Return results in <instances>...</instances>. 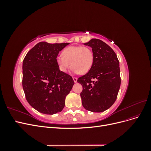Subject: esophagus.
<instances>
[{
    "mask_svg": "<svg viewBox=\"0 0 151 151\" xmlns=\"http://www.w3.org/2000/svg\"><path fill=\"white\" fill-rule=\"evenodd\" d=\"M73 80H74L75 83L77 82V77H73Z\"/></svg>",
    "mask_w": 151,
    "mask_h": 151,
    "instance_id": "esophagus-1",
    "label": "esophagus"
}]
</instances>
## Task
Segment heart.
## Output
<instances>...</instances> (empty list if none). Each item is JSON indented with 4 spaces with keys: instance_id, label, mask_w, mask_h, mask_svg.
<instances>
[{
    "instance_id": "1",
    "label": "heart",
    "mask_w": 151,
    "mask_h": 151,
    "mask_svg": "<svg viewBox=\"0 0 151 151\" xmlns=\"http://www.w3.org/2000/svg\"><path fill=\"white\" fill-rule=\"evenodd\" d=\"M94 58V53L91 48L71 46L63 50L62 56L57 57V63L63 72H66L71 65L75 74H84L92 68Z\"/></svg>"
}]
</instances>
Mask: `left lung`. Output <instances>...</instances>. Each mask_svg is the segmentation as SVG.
<instances>
[{
  "instance_id": "obj_1",
  "label": "left lung",
  "mask_w": 151,
  "mask_h": 151,
  "mask_svg": "<svg viewBox=\"0 0 151 151\" xmlns=\"http://www.w3.org/2000/svg\"><path fill=\"white\" fill-rule=\"evenodd\" d=\"M84 45L92 48L94 62L91 70L78 79L83 86L82 104L87 110L103 112L116 101L121 84L119 61L116 53L99 39H91Z\"/></svg>"
}]
</instances>
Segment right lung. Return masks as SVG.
<instances>
[{
  "label": "right lung",
  "mask_w": 151,
  "mask_h": 151,
  "mask_svg": "<svg viewBox=\"0 0 151 151\" xmlns=\"http://www.w3.org/2000/svg\"><path fill=\"white\" fill-rule=\"evenodd\" d=\"M68 43L40 42L26 54L22 62V88L26 100L38 111L53 115L62 111L74 82L60 70L58 53Z\"/></svg>",
  "instance_id": "add662e5"
}]
</instances>
